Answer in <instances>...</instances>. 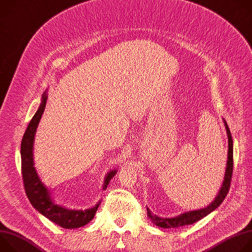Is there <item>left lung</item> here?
<instances>
[{
  "label": "left lung",
  "instance_id": "left-lung-1",
  "mask_svg": "<svg viewBox=\"0 0 252 252\" xmlns=\"http://www.w3.org/2000/svg\"><path fill=\"white\" fill-rule=\"evenodd\" d=\"M223 124L226 129L227 133V138H228V152H227V160H226V167H225V172H224V178L222 181L221 188L218 193V195L215 196V198L209 203L207 206L199 209H193L189 211H186L184 213H181L177 217L173 218H162L158 217L157 214H154L149 207H147L148 210V217L152 220L153 223H155L158 227L162 228H176V227H182L185 225H189L192 224L199 220L203 219L206 217L207 214L212 212L214 209H217L223 199L225 198L229 187H230V181H231V174H232V169H233V140L232 136L229 130V127L227 126V123L225 122L224 119Z\"/></svg>",
  "mask_w": 252,
  "mask_h": 252
}]
</instances>
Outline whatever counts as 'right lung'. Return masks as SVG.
<instances>
[{"label": "right lung", "instance_id": "right-lung-1", "mask_svg": "<svg viewBox=\"0 0 252 252\" xmlns=\"http://www.w3.org/2000/svg\"><path fill=\"white\" fill-rule=\"evenodd\" d=\"M48 94L47 91L42 95V101L38 111L35 112L30 122L21 143V158H22V174L27 196L32 205L44 217L56 224L66 228L73 229L85 226L94 217L95 211L100 204V200L94 206L88 209H70L63 205L55 202L51 189L42 182L34 167L33 162V141L35 131H37L41 118L45 112ZM118 169H112L107 172L103 179L102 190L110 184L111 179L117 174Z\"/></svg>", "mask_w": 252, "mask_h": 252}]
</instances>
